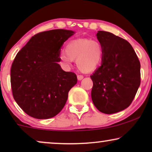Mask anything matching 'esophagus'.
<instances>
[{
    "label": "esophagus",
    "instance_id": "esophagus-1",
    "mask_svg": "<svg viewBox=\"0 0 152 152\" xmlns=\"http://www.w3.org/2000/svg\"><path fill=\"white\" fill-rule=\"evenodd\" d=\"M83 78H84V76H83L82 75H77V80H82Z\"/></svg>",
    "mask_w": 152,
    "mask_h": 152
}]
</instances>
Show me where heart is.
<instances>
[{
    "label": "heart",
    "mask_w": 152,
    "mask_h": 152,
    "mask_svg": "<svg viewBox=\"0 0 152 152\" xmlns=\"http://www.w3.org/2000/svg\"><path fill=\"white\" fill-rule=\"evenodd\" d=\"M103 56L101 43L89 39H77L70 41L66 45L65 52L59 55L61 63L66 67L76 60L79 69L84 72L94 71L100 64Z\"/></svg>",
    "instance_id": "1"
}]
</instances>
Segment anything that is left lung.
<instances>
[{"mask_svg": "<svg viewBox=\"0 0 152 152\" xmlns=\"http://www.w3.org/2000/svg\"><path fill=\"white\" fill-rule=\"evenodd\" d=\"M103 48L101 66L91 76V97L102 113L112 114L132 104L140 84V64L132 45L111 32L98 31Z\"/></svg>", "mask_w": 152, "mask_h": 152, "instance_id": "8db88e82", "label": "left lung"}]
</instances>
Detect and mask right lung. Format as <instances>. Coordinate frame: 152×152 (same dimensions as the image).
Returning <instances> with one entry per match:
<instances>
[{
	"mask_svg": "<svg viewBox=\"0 0 152 152\" xmlns=\"http://www.w3.org/2000/svg\"><path fill=\"white\" fill-rule=\"evenodd\" d=\"M74 34L57 29L39 32L18 52L12 64L10 81L16 102L37 119L57 115L77 84L74 72H65L58 62L64 43Z\"/></svg>",
	"mask_w": 152,
	"mask_h": 152,
	"instance_id": "right-lung-1",
	"label": "right lung"
}]
</instances>
